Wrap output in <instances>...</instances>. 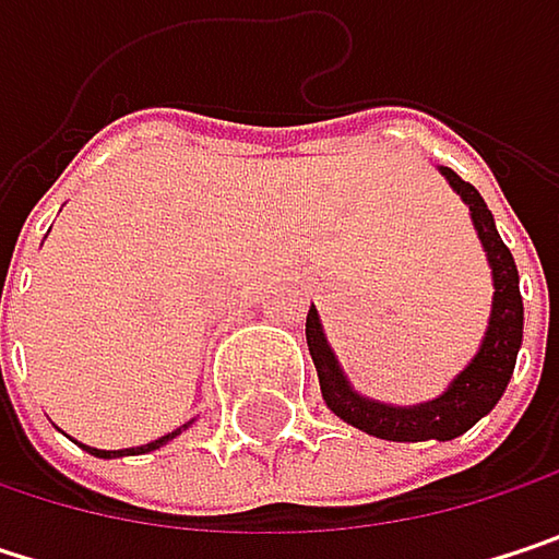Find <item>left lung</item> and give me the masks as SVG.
I'll list each match as a JSON object with an SVG mask.
<instances>
[{
    "label": "left lung",
    "instance_id": "obj_1",
    "mask_svg": "<svg viewBox=\"0 0 559 559\" xmlns=\"http://www.w3.org/2000/svg\"><path fill=\"white\" fill-rule=\"evenodd\" d=\"M443 177L450 180V187L469 203L473 223L479 229V239L486 246L489 265H492V281H496V297H492V320L486 330V340L476 353V359L453 379V385L443 391L437 401L417 404V407H391L382 401H369L362 394L349 389V382L343 379L336 356L326 346L323 326L317 310L310 307L307 313V346L320 376V391L326 407L379 437V440H397V443H417V440H453L460 433H466L476 420H483L508 389L511 372H514V359L521 349V333H524V304H521V287H518V265L502 242L492 210L486 206V200L479 197V190L473 183H466L456 170L440 168Z\"/></svg>",
    "mask_w": 559,
    "mask_h": 559
}]
</instances>
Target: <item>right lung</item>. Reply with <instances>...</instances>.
<instances>
[{
	"mask_svg": "<svg viewBox=\"0 0 559 559\" xmlns=\"http://www.w3.org/2000/svg\"><path fill=\"white\" fill-rule=\"evenodd\" d=\"M183 427H187V424H183ZM177 433H180V430H174V433H165V437H158V440H152V443H145V447H135V450H119V453H109V450H90V447H86V450H90L93 456H103V460H109V456H122V453L135 456V453H152V450L165 447V443H168V440H174Z\"/></svg>",
	"mask_w": 559,
	"mask_h": 559,
	"instance_id": "1",
	"label": "right lung"
}]
</instances>
